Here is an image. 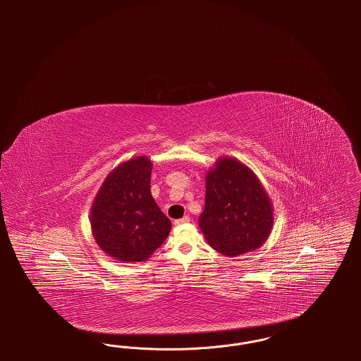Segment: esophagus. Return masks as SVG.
Masks as SVG:
<instances>
[{"label": "esophagus", "mask_w": 361, "mask_h": 361, "mask_svg": "<svg viewBox=\"0 0 361 361\" xmlns=\"http://www.w3.org/2000/svg\"><path fill=\"white\" fill-rule=\"evenodd\" d=\"M189 221H190V219H189V216L187 215V216H183V218H180V219H176L174 224L178 226V224H188Z\"/></svg>", "instance_id": "1"}]
</instances>
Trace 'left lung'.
<instances>
[{"mask_svg": "<svg viewBox=\"0 0 361 361\" xmlns=\"http://www.w3.org/2000/svg\"><path fill=\"white\" fill-rule=\"evenodd\" d=\"M199 226L221 255L237 257L256 250L274 226V208L257 176L231 157L207 172L206 204Z\"/></svg>", "mask_w": 361, "mask_h": 361, "instance_id": "left-lung-1", "label": "left lung"}]
</instances>
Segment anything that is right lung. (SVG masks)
<instances>
[{"instance_id":"add662e5","label":"right lung","mask_w":361,"mask_h":361,"mask_svg":"<svg viewBox=\"0 0 361 361\" xmlns=\"http://www.w3.org/2000/svg\"><path fill=\"white\" fill-rule=\"evenodd\" d=\"M152 169L147 157L123 162L106 176L92 204L93 237L102 250L119 261H146L172 228L152 196Z\"/></svg>"}]
</instances>
